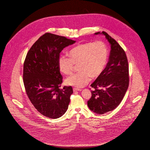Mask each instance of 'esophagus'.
Returning <instances> with one entry per match:
<instances>
[{"label": "esophagus", "instance_id": "1", "mask_svg": "<svg viewBox=\"0 0 150 150\" xmlns=\"http://www.w3.org/2000/svg\"><path fill=\"white\" fill-rule=\"evenodd\" d=\"M73 91H74V92H76V91H81V89H79V88H73Z\"/></svg>", "mask_w": 150, "mask_h": 150}]
</instances>
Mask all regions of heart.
<instances>
[{
  "label": "heart",
  "mask_w": 150,
  "mask_h": 150,
  "mask_svg": "<svg viewBox=\"0 0 150 150\" xmlns=\"http://www.w3.org/2000/svg\"><path fill=\"white\" fill-rule=\"evenodd\" d=\"M69 58L61 56L58 58V68L62 74L70 75L75 65H78L79 72L66 79L67 86L81 88L87 84L91 78H98L107 63L108 50L102 42H86L73 47L68 52Z\"/></svg>",
  "instance_id": "heart-1"
}]
</instances>
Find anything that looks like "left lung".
I'll return each mask as SVG.
<instances>
[{
  "instance_id": "left-lung-1",
  "label": "left lung",
  "mask_w": 150,
  "mask_h": 150,
  "mask_svg": "<svg viewBox=\"0 0 150 150\" xmlns=\"http://www.w3.org/2000/svg\"><path fill=\"white\" fill-rule=\"evenodd\" d=\"M100 34V32L95 34ZM111 44L107 66L91 85L92 97L88 106L93 112L102 115L114 110L123 99L129 83L128 61L121 46L107 33L102 31Z\"/></svg>"
}]
</instances>
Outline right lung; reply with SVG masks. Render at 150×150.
I'll use <instances>...</instances> for the list:
<instances>
[{
  "mask_svg": "<svg viewBox=\"0 0 150 150\" xmlns=\"http://www.w3.org/2000/svg\"><path fill=\"white\" fill-rule=\"evenodd\" d=\"M75 42L47 33L32 45L24 61L23 81L27 96L38 112L50 119L62 116L70 102L72 88H60L63 77L58 61L64 48Z\"/></svg>",
  "mask_w": 150,
  "mask_h": 150,
  "instance_id": "1",
  "label": "right lung"
}]
</instances>
